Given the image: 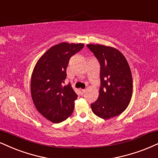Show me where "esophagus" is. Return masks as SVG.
Returning <instances> with one entry per match:
<instances>
[{
	"instance_id": "esophagus-1",
	"label": "esophagus",
	"mask_w": 158,
	"mask_h": 158,
	"mask_svg": "<svg viewBox=\"0 0 158 158\" xmlns=\"http://www.w3.org/2000/svg\"><path fill=\"white\" fill-rule=\"evenodd\" d=\"M85 89H80V93H81V95H83L85 93Z\"/></svg>"
}]
</instances>
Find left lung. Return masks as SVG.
Returning <instances> with one entry per match:
<instances>
[{
  "mask_svg": "<svg viewBox=\"0 0 158 158\" xmlns=\"http://www.w3.org/2000/svg\"><path fill=\"white\" fill-rule=\"evenodd\" d=\"M100 64V88L98 99L91 104L93 113L108 119L122 114L133 94V77L123 54L102 44H87Z\"/></svg>",
  "mask_w": 158,
  "mask_h": 158,
  "instance_id": "left-lung-1",
  "label": "left lung"
}]
</instances>
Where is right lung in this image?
I'll return each mask as SVG.
<instances>
[{"mask_svg":"<svg viewBox=\"0 0 158 158\" xmlns=\"http://www.w3.org/2000/svg\"><path fill=\"white\" fill-rule=\"evenodd\" d=\"M84 44L62 42L52 46L35 66L31 81V91L36 108L47 119L59 123L71 116L77 95L68 84L67 68L72 56Z\"/></svg>","mask_w":158,"mask_h":158,"instance_id":"1","label":"right lung"}]
</instances>
